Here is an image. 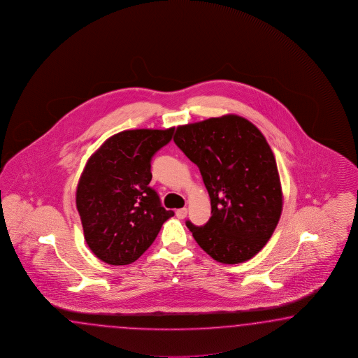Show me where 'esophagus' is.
<instances>
[{
  "instance_id": "1",
  "label": "esophagus",
  "mask_w": 358,
  "mask_h": 358,
  "mask_svg": "<svg viewBox=\"0 0 358 358\" xmlns=\"http://www.w3.org/2000/svg\"><path fill=\"white\" fill-rule=\"evenodd\" d=\"M187 209L185 208H182V209H178V210L175 211V214H176V217L179 218V220H184L185 217H187Z\"/></svg>"
}]
</instances>
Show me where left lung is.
<instances>
[{
	"label": "left lung",
	"mask_w": 358,
	"mask_h": 358,
	"mask_svg": "<svg viewBox=\"0 0 358 358\" xmlns=\"http://www.w3.org/2000/svg\"><path fill=\"white\" fill-rule=\"evenodd\" d=\"M174 141L200 169L210 197V220L201 227L187 220L197 244L222 264L256 256L283 206L275 157L262 132L229 114L179 126Z\"/></svg>",
	"instance_id": "8db88e82"
}]
</instances>
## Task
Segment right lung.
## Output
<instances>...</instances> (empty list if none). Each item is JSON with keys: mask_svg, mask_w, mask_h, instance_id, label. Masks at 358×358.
<instances>
[{"mask_svg": "<svg viewBox=\"0 0 358 358\" xmlns=\"http://www.w3.org/2000/svg\"><path fill=\"white\" fill-rule=\"evenodd\" d=\"M174 129H127L108 138L83 170L76 209L84 238L94 256L109 265L136 261L174 211L166 210L149 187L152 157Z\"/></svg>", "mask_w": 358, "mask_h": 358, "instance_id": "right-lung-1", "label": "right lung"}]
</instances>
